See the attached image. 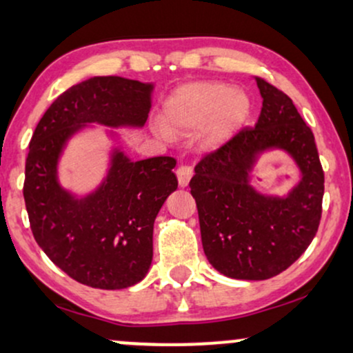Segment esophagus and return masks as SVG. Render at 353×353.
<instances>
[{"label":"esophagus","instance_id":"esophagus-1","mask_svg":"<svg viewBox=\"0 0 353 353\" xmlns=\"http://www.w3.org/2000/svg\"><path fill=\"white\" fill-rule=\"evenodd\" d=\"M176 174H177V181H179V185L187 187L189 181L192 179V176H194V168H192V166H179V168H177Z\"/></svg>","mask_w":353,"mask_h":353}]
</instances>
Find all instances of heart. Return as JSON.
<instances>
[{
	"label": "heart",
	"mask_w": 353,
	"mask_h": 353,
	"mask_svg": "<svg viewBox=\"0 0 353 353\" xmlns=\"http://www.w3.org/2000/svg\"><path fill=\"white\" fill-rule=\"evenodd\" d=\"M251 117V101L243 91L221 83L185 84L168 97L158 133H187L205 128L203 143L213 148L228 141Z\"/></svg>",
	"instance_id": "b5f03b06"
}]
</instances>
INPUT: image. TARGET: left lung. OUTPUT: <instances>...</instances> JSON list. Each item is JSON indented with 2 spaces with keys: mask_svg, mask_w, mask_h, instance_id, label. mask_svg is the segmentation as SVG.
I'll use <instances>...</instances> for the list:
<instances>
[{
  "mask_svg": "<svg viewBox=\"0 0 353 353\" xmlns=\"http://www.w3.org/2000/svg\"><path fill=\"white\" fill-rule=\"evenodd\" d=\"M256 83L262 97L256 127L205 154L189 184L205 256L238 280H267L287 270L311 244L323 213L324 172L313 132L285 92L262 78ZM272 149L285 150L302 174L285 198L250 185L256 158Z\"/></svg>",
  "mask_w": 353,
  "mask_h": 353,
  "instance_id": "8db88e82",
  "label": "left lung"
}]
</instances>
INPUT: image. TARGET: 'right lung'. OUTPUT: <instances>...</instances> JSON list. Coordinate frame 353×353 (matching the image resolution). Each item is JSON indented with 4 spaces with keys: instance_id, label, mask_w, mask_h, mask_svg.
<instances>
[{
    "instance_id": "1",
    "label": "right lung",
    "mask_w": 353,
    "mask_h": 353,
    "mask_svg": "<svg viewBox=\"0 0 353 353\" xmlns=\"http://www.w3.org/2000/svg\"><path fill=\"white\" fill-rule=\"evenodd\" d=\"M153 88L120 77L89 78L53 101L30 140L24 181L30 230L53 264L88 287L122 290L148 274L156 215L177 189L176 159L132 161L115 146L104 181L83 197L60 185L58 161L88 123L143 127Z\"/></svg>"
}]
</instances>
